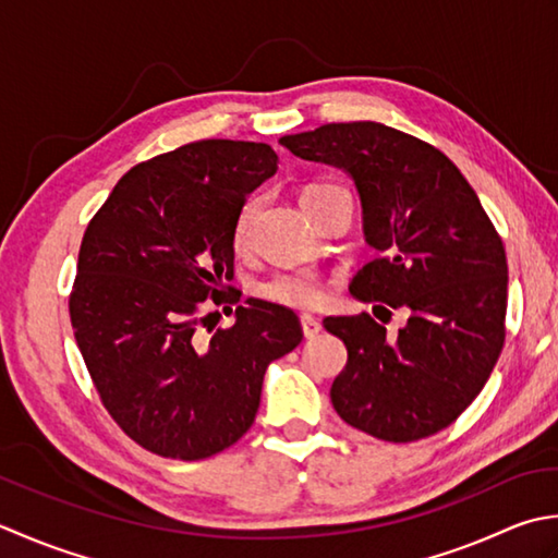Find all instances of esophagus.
Returning a JSON list of instances; mask_svg holds the SVG:
<instances>
[{
  "label": "esophagus",
  "instance_id": "34e87169",
  "mask_svg": "<svg viewBox=\"0 0 558 558\" xmlns=\"http://www.w3.org/2000/svg\"><path fill=\"white\" fill-rule=\"evenodd\" d=\"M301 329H303L305 339H313V337L320 335L323 325H320V320H315L313 315H301Z\"/></svg>",
  "mask_w": 558,
  "mask_h": 558
}]
</instances>
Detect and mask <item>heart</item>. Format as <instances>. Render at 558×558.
<instances>
[{"mask_svg":"<svg viewBox=\"0 0 558 558\" xmlns=\"http://www.w3.org/2000/svg\"><path fill=\"white\" fill-rule=\"evenodd\" d=\"M323 187L329 185H311L303 190L301 202L305 197H311L313 192H320ZM259 207V199H250L243 204V209L238 211V219L233 226V243L238 247L247 245L250 241V231H253V221ZM257 295H263L265 301L283 305V308H293V311H311L317 308L325 301V287L323 281L315 275H305V271H295V275H275L271 279L263 281L257 287Z\"/></svg>","mask_w":558,"mask_h":558,"instance_id":"b5f03b06","label":"heart"}]
</instances>
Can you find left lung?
Masks as SVG:
<instances>
[{
  "mask_svg": "<svg viewBox=\"0 0 558 558\" xmlns=\"http://www.w3.org/2000/svg\"><path fill=\"white\" fill-rule=\"evenodd\" d=\"M279 142L354 178L366 241L380 255L349 291L409 313L397 337L368 313L325 317L349 354L329 390L337 414L390 442L438 434L474 402L501 356V235L460 168L412 134L380 122H332Z\"/></svg>",
  "mask_w": 558,
  "mask_h": 558,
  "instance_id": "8db88e82",
  "label": "left lung"
}]
</instances>
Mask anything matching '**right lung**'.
I'll return each mask as SVG.
<instances>
[{"label":"right lung","instance_id":"obj_1","mask_svg":"<svg viewBox=\"0 0 558 558\" xmlns=\"http://www.w3.org/2000/svg\"><path fill=\"white\" fill-rule=\"evenodd\" d=\"M269 144L202 140L136 163L88 221L70 317L100 402L136 446L204 460L253 426L271 361L301 344L293 311L241 301L233 226L277 173Z\"/></svg>","mask_w":558,"mask_h":558}]
</instances>
